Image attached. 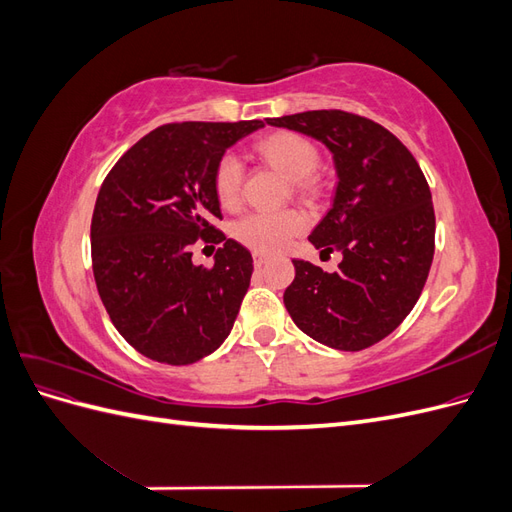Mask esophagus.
<instances>
[{"label":"esophagus","instance_id":"1","mask_svg":"<svg viewBox=\"0 0 512 512\" xmlns=\"http://www.w3.org/2000/svg\"><path fill=\"white\" fill-rule=\"evenodd\" d=\"M269 262V256H265V254H258V252H254V267L256 269H262Z\"/></svg>","mask_w":512,"mask_h":512}]
</instances>
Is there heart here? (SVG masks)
Listing matches in <instances>:
<instances>
[{
    "label": "heart",
    "instance_id": "1",
    "mask_svg": "<svg viewBox=\"0 0 512 512\" xmlns=\"http://www.w3.org/2000/svg\"><path fill=\"white\" fill-rule=\"evenodd\" d=\"M256 156L269 168L284 175L290 185V194L303 203L314 205L324 196L327 183L318 173L320 151L297 132H273L256 143ZM245 168L237 153H224L213 170V192L218 203L226 209L239 205L243 190ZM307 222L297 209L280 211H250L232 224L230 232L235 241L258 254H275L299 237Z\"/></svg>",
    "mask_w": 512,
    "mask_h": 512
}]
</instances>
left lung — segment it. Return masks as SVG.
Segmentation results:
<instances>
[{
	"label": "left lung",
	"instance_id": "left-lung-1",
	"mask_svg": "<svg viewBox=\"0 0 512 512\" xmlns=\"http://www.w3.org/2000/svg\"><path fill=\"white\" fill-rule=\"evenodd\" d=\"M269 123L322 141L339 177L333 207L309 241L344 258L335 273L292 260L288 314L329 348L374 346L412 312L431 269L436 215L423 170L395 134L361 115L331 108Z\"/></svg>",
	"mask_w": 512,
	"mask_h": 512
}]
</instances>
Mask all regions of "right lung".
Instances as JSON below:
<instances>
[{"label":"right lung","mask_w":512,"mask_h":512,"mask_svg":"<svg viewBox=\"0 0 512 512\" xmlns=\"http://www.w3.org/2000/svg\"><path fill=\"white\" fill-rule=\"evenodd\" d=\"M265 121L164 123L106 175L91 218V265L115 329L147 359L190 365L228 337L250 288L252 254L226 239L213 192L224 151ZM220 244L214 267L191 247Z\"/></svg>","instance_id":"right-lung-1"}]
</instances>
